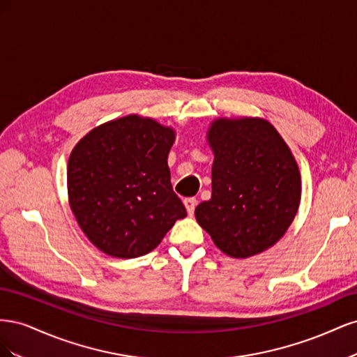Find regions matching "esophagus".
<instances>
[{
  "instance_id": "obj_1",
  "label": "esophagus",
  "mask_w": 357,
  "mask_h": 357,
  "mask_svg": "<svg viewBox=\"0 0 357 357\" xmlns=\"http://www.w3.org/2000/svg\"><path fill=\"white\" fill-rule=\"evenodd\" d=\"M183 204H185L188 213L192 215L193 211H195V207H197V199L195 198H186L185 201H183Z\"/></svg>"
}]
</instances>
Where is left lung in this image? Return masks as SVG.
I'll return each mask as SVG.
<instances>
[{"label":"left lung","mask_w":357,"mask_h":357,"mask_svg":"<svg viewBox=\"0 0 357 357\" xmlns=\"http://www.w3.org/2000/svg\"><path fill=\"white\" fill-rule=\"evenodd\" d=\"M211 198L195 218L215 247L245 259L273 247L294 222L301 202L296 159L262 117H219L210 123Z\"/></svg>","instance_id":"1"}]
</instances>
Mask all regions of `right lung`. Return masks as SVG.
Returning a JSON list of instances; mask_svg holds the SVG:
<instances>
[{"label": "right lung", "instance_id": "right-lung-1", "mask_svg": "<svg viewBox=\"0 0 357 357\" xmlns=\"http://www.w3.org/2000/svg\"><path fill=\"white\" fill-rule=\"evenodd\" d=\"M174 139L171 126L128 114L93 128L74 146L67 167L70 208L102 253L144 256L188 215L171 186Z\"/></svg>", "mask_w": 357, "mask_h": 357}]
</instances>
